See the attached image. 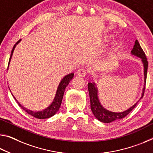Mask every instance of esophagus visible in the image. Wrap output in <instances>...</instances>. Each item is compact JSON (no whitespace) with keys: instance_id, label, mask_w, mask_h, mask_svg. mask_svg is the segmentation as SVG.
<instances>
[{"instance_id":"1","label":"esophagus","mask_w":153,"mask_h":153,"mask_svg":"<svg viewBox=\"0 0 153 153\" xmlns=\"http://www.w3.org/2000/svg\"><path fill=\"white\" fill-rule=\"evenodd\" d=\"M86 70L85 69H79V70L77 71V75L78 76L80 77H84L86 75Z\"/></svg>"}]
</instances>
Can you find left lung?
Returning a JSON list of instances; mask_svg holds the SVG:
<instances>
[{
  "mask_svg": "<svg viewBox=\"0 0 153 153\" xmlns=\"http://www.w3.org/2000/svg\"><path fill=\"white\" fill-rule=\"evenodd\" d=\"M131 54L134 56L140 58L142 59V62L144 65V86L143 88L142 96L140 99H142L144 96V90H145V85H146V76H147V69H148V61L146 55L143 50L142 49L141 46H140L139 42L137 40H135L134 46L131 50ZM88 93L90 96V100H91V108L93 111V114L95 116L97 119H98L99 121L105 123H109L113 121L121 119V118L125 117L136 106L137 101L134 105L131 107L129 108L128 110H125L122 112H112L105 108H104L101 105V103L99 102V97H98V90L96 87V84L94 82H89L88 84ZM140 99L139 100H140Z\"/></svg>",
  "mask_w": 153,
  "mask_h": 153,
  "instance_id": "obj_1",
  "label": "left lung"
}]
</instances>
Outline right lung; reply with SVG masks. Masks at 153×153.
Wrapping results in <instances>:
<instances>
[{"label": "right lung", "instance_id": "obj_1", "mask_svg": "<svg viewBox=\"0 0 153 153\" xmlns=\"http://www.w3.org/2000/svg\"><path fill=\"white\" fill-rule=\"evenodd\" d=\"M20 41H21V39L19 40L18 42H17L15 45H14L13 49H12V50H11V54L10 56V58H9L8 67L9 65V63H10V61H11L12 55H13L14 49H15L16 45L18 44V43L20 42ZM74 76V73H71V74H68V75H67V76H65L62 79V80L60 81L59 86H58V88H57L56 93V95H55V97L54 99V101H52V103H51V105H50V106H48L47 108H45V109H44V110H43L42 111H34L32 110H28L27 108H24V106L22 105L21 104L16 100L15 97H14L13 94H12V95L13 96L15 100H16L17 102H18V104L19 105V106L22 108L23 110L26 111V112H27L28 114L33 116H34V117H35L37 118H39V119H45V118L52 117V116H54L55 114L58 111H59V108L60 107V105H61L65 88H66L68 84H69L70 81H71L73 79Z\"/></svg>", "mask_w": 153, "mask_h": 153}]
</instances>
